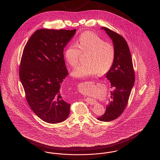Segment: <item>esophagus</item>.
Listing matches in <instances>:
<instances>
[{
    "label": "esophagus",
    "instance_id": "1",
    "mask_svg": "<svg viewBox=\"0 0 160 160\" xmlns=\"http://www.w3.org/2000/svg\"><path fill=\"white\" fill-rule=\"evenodd\" d=\"M85 101H86L88 103H89V104H91V105L95 104L97 103V101H96L95 99L89 98H87L86 99H85Z\"/></svg>",
    "mask_w": 160,
    "mask_h": 160
}]
</instances>
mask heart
Listing matches in <instances>:
<instances>
[{
	"mask_svg": "<svg viewBox=\"0 0 160 160\" xmlns=\"http://www.w3.org/2000/svg\"><path fill=\"white\" fill-rule=\"evenodd\" d=\"M88 53L86 56V63L79 65L72 72V76L80 78H86L99 72L103 74L107 72L112 67L115 58L114 46L105 42L97 35L86 32L76 41L66 48L64 56L65 60L72 67H76L80 53Z\"/></svg>",
	"mask_w": 160,
	"mask_h": 160,
	"instance_id": "obj_1",
	"label": "heart"
}]
</instances>
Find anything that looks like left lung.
<instances>
[{
    "label": "left lung",
    "mask_w": 160,
    "mask_h": 160,
    "mask_svg": "<svg viewBox=\"0 0 160 160\" xmlns=\"http://www.w3.org/2000/svg\"><path fill=\"white\" fill-rule=\"evenodd\" d=\"M102 29L112 39L115 50L114 62L106 74L111 88L110 99L104 114L97 118L103 122L117 119L124 111L135 82V75L129 47L121 35L102 27Z\"/></svg>",
    "instance_id": "obj_1"
}]
</instances>
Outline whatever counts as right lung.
<instances>
[{
	"label": "right lung",
	"instance_id": "add662e5",
	"mask_svg": "<svg viewBox=\"0 0 160 160\" xmlns=\"http://www.w3.org/2000/svg\"><path fill=\"white\" fill-rule=\"evenodd\" d=\"M76 29H41L32 34L23 50L19 76L32 111L50 123L64 121L70 106L62 97L61 85L68 72L63 48Z\"/></svg>",
	"mask_w": 160,
	"mask_h": 160
}]
</instances>
